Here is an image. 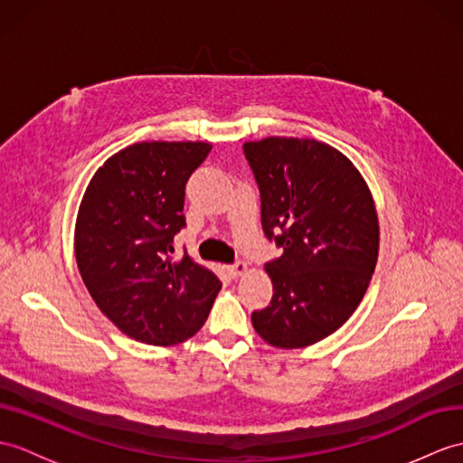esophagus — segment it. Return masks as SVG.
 <instances>
[{
  "label": "esophagus",
  "mask_w": 463,
  "mask_h": 463,
  "mask_svg": "<svg viewBox=\"0 0 463 463\" xmlns=\"http://www.w3.org/2000/svg\"><path fill=\"white\" fill-rule=\"evenodd\" d=\"M227 270H229V274L232 278H236V276H241L242 272H246V264L242 260H239V262H234V264H229Z\"/></svg>",
  "instance_id": "1"
}]
</instances>
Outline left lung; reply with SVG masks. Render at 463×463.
Masks as SVG:
<instances>
[{"instance_id": "8db88e82", "label": "left lung", "mask_w": 463, "mask_h": 463, "mask_svg": "<svg viewBox=\"0 0 463 463\" xmlns=\"http://www.w3.org/2000/svg\"><path fill=\"white\" fill-rule=\"evenodd\" d=\"M260 191L270 306L252 326L280 349L306 347L339 329L359 306L379 256L371 193L351 161L316 139L266 137L242 146Z\"/></svg>"}]
</instances>
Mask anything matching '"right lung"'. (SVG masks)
<instances>
[{"mask_svg": "<svg viewBox=\"0 0 463 463\" xmlns=\"http://www.w3.org/2000/svg\"><path fill=\"white\" fill-rule=\"evenodd\" d=\"M211 144L142 142L96 171L74 232V254L96 306L126 335L175 345L195 335L221 280L195 264L175 234L187 227L185 185Z\"/></svg>", "mask_w": 463, "mask_h": 463, "instance_id": "1", "label": "right lung"}]
</instances>
